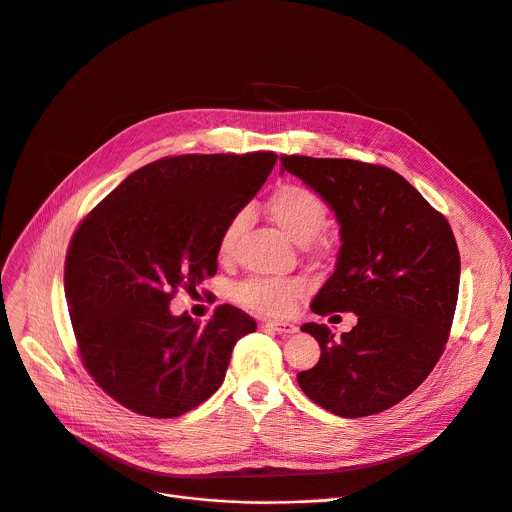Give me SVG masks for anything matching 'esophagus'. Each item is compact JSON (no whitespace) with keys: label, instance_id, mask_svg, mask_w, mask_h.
<instances>
[{"label":"esophagus","instance_id":"34e87169","mask_svg":"<svg viewBox=\"0 0 512 512\" xmlns=\"http://www.w3.org/2000/svg\"><path fill=\"white\" fill-rule=\"evenodd\" d=\"M267 327L273 329L277 335H294L298 331L294 322H286V320H269Z\"/></svg>","mask_w":512,"mask_h":512}]
</instances>
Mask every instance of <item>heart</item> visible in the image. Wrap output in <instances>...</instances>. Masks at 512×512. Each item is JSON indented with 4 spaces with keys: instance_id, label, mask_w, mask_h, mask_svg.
<instances>
[{
    "instance_id": "heart-1",
    "label": "heart",
    "mask_w": 512,
    "mask_h": 512,
    "mask_svg": "<svg viewBox=\"0 0 512 512\" xmlns=\"http://www.w3.org/2000/svg\"><path fill=\"white\" fill-rule=\"evenodd\" d=\"M267 214L271 222L294 243L304 245L314 257L327 259L333 253V243L318 232L327 224L329 208L324 200L302 183H284L267 198ZM243 214L230 218L224 226L218 255L228 259L235 251ZM302 282L296 277H249L235 290V296L247 308L261 314H286L302 294Z\"/></svg>"
}]
</instances>
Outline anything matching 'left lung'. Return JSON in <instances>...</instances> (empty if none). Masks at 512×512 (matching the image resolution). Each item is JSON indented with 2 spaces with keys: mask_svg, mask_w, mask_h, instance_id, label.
Listing matches in <instances>:
<instances>
[{
  "mask_svg": "<svg viewBox=\"0 0 512 512\" xmlns=\"http://www.w3.org/2000/svg\"><path fill=\"white\" fill-rule=\"evenodd\" d=\"M282 167L318 192L341 224L337 267L312 312L357 314L341 339L327 324H302L320 359L300 371L298 384L337 416L382 412L421 386L443 355L459 292L453 230L384 165L282 155Z\"/></svg>",
  "mask_w": 512,
  "mask_h": 512,
  "instance_id": "left-lung-1",
  "label": "left lung"
}]
</instances>
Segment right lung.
<instances>
[{"label": "right lung", "instance_id": "1", "mask_svg": "<svg viewBox=\"0 0 512 512\" xmlns=\"http://www.w3.org/2000/svg\"><path fill=\"white\" fill-rule=\"evenodd\" d=\"M277 157L177 155L128 175L73 232L65 298L77 355L132 412L173 418L222 384L237 341L257 322L222 304L200 324L169 302L218 269L224 226L259 192Z\"/></svg>", "mask_w": 512, "mask_h": 512}]
</instances>
